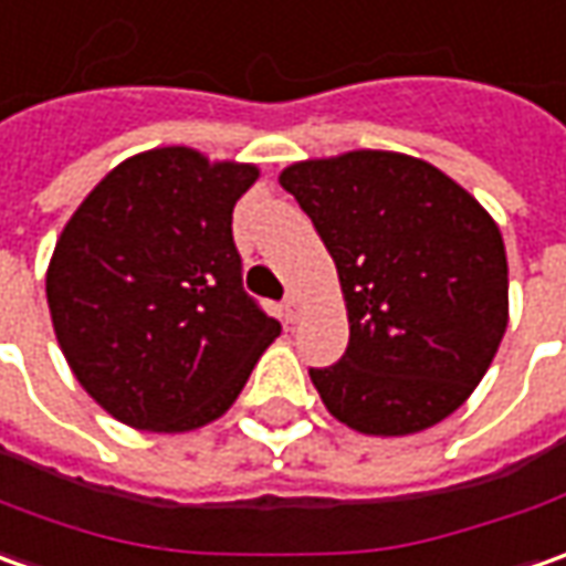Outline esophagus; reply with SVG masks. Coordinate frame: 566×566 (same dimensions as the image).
I'll list each match as a JSON object with an SVG mask.
<instances>
[{"label":"esophagus","mask_w":566,"mask_h":566,"mask_svg":"<svg viewBox=\"0 0 566 566\" xmlns=\"http://www.w3.org/2000/svg\"><path fill=\"white\" fill-rule=\"evenodd\" d=\"M298 317H302V302H298L295 295H290V298L283 302V321H286V324H295Z\"/></svg>","instance_id":"34e87169"}]
</instances>
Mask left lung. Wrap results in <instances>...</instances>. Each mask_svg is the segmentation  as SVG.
Instances as JSON below:
<instances>
[{"label":"left lung","instance_id":"1","mask_svg":"<svg viewBox=\"0 0 566 566\" xmlns=\"http://www.w3.org/2000/svg\"><path fill=\"white\" fill-rule=\"evenodd\" d=\"M336 261L348 348L311 370L321 401L364 436H411L458 411L507 329L499 223L449 174L355 149L280 174Z\"/></svg>","mask_w":566,"mask_h":566}]
</instances>
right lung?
Listing matches in <instances>:
<instances>
[{
	"label": "right lung",
	"instance_id": "1",
	"mask_svg": "<svg viewBox=\"0 0 566 566\" xmlns=\"http://www.w3.org/2000/svg\"><path fill=\"white\" fill-rule=\"evenodd\" d=\"M261 170L161 146L108 170L45 271L55 339L133 430L189 433L237 401L280 324L242 290L233 205Z\"/></svg>",
	"mask_w": 566,
	"mask_h": 566
}]
</instances>
